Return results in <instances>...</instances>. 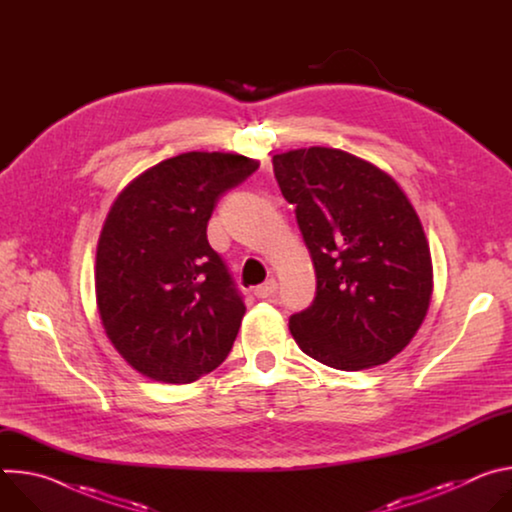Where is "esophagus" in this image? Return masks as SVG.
<instances>
[{"label": "esophagus", "mask_w": 512, "mask_h": 512, "mask_svg": "<svg viewBox=\"0 0 512 512\" xmlns=\"http://www.w3.org/2000/svg\"><path fill=\"white\" fill-rule=\"evenodd\" d=\"M275 294H277V281H275V279H267L265 283H261V285L255 287V296L261 298V300L271 298V296H275Z\"/></svg>", "instance_id": "34e87169"}]
</instances>
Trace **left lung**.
Instances as JSON below:
<instances>
[{"mask_svg": "<svg viewBox=\"0 0 512 512\" xmlns=\"http://www.w3.org/2000/svg\"><path fill=\"white\" fill-rule=\"evenodd\" d=\"M273 172L316 269V298L289 318L291 336L338 371L391 360L419 330L433 291L409 198L389 174L334 148L277 154Z\"/></svg>", "mask_w": 512, "mask_h": 512, "instance_id": "8db88e82", "label": "left lung"}]
</instances>
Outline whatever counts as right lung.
Instances as JSON below:
<instances>
[{"label": "right lung", "mask_w": 512, "mask_h": 512, "mask_svg": "<svg viewBox=\"0 0 512 512\" xmlns=\"http://www.w3.org/2000/svg\"><path fill=\"white\" fill-rule=\"evenodd\" d=\"M257 168L239 154L188 152L145 170L113 202L97 245V308L137 373L182 385L229 356L245 304L206 225L218 198Z\"/></svg>", "instance_id": "obj_1"}]
</instances>
